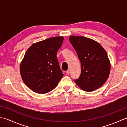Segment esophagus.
<instances>
[{"instance_id": "34e87169", "label": "esophagus", "mask_w": 127, "mask_h": 127, "mask_svg": "<svg viewBox=\"0 0 127 127\" xmlns=\"http://www.w3.org/2000/svg\"><path fill=\"white\" fill-rule=\"evenodd\" d=\"M66 73L67 75H69L70 74V70H68L66 71Z\"/></svg>"}]
</instances>
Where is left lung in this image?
Listing matches in <instances>:
<instances>
[{"label":"left lung","mask_w":127,"mask_h":127,"mask_svg":"<svg viewBox=\"0 0 127 127\" xmlns=\"http://www.w3.org/2000/svg\"><path fill=\"white\" fill-rule=\"evenodd\" d=\"M81 64V72L75 83L81 90L92 92L103 85L109 76L111 64L99 42L82 36L69 37Z\"/></svg>","instance_id":"obj_1"}]
</instances>
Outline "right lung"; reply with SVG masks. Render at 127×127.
Here are the masks:
<instances>
[{
	"label": "right lung",
	"mask_w": 127,
	"mask_h": 127,
	"mask_svg": "<svg viewBox=\"0 0 127 127\" xmlns=\"http://www.w3.org/2000/svg\"><path fill=\"white\" fill-rule=\"evenodd\" d=\"M63 40V36L51 37L34 43L26 51L20 64V74L24 83L34 92H49L64 76L56 56Z\"/></svg>",
	"instance_id": "right-lung-1"
}]
</instances>
